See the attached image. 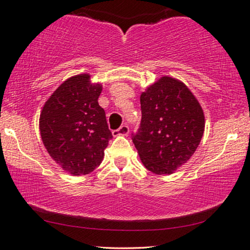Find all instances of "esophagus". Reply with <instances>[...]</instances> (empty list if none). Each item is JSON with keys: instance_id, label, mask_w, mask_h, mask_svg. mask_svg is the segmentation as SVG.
<instances>
[{"instance_id": "obj_1", "label": "esophagus", "mask_w": 250, "mask_h": 250, "mask_svg": "<svg viewBox=\"0 0 250 250\" xmlns=\"http://www.w3.org/2000/svg\"><path fill=\"white\" fill-rule=\"evenodd\" d=\"M112 133H113V136H125V135H128V133H129V125H122L119 129L113 130Z\"/></svg>"}]
</instances>
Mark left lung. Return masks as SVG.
<instances>
[{
	"mask_svg": "<svg viewBox=\"0 0 250 250\" xmlns=\"http://www.w3.org/2000/svg\"><path fill=\"white\" fill-rule=\"evenodd\" d=\"M142 121L132 142L147 170L171 174L186 163L202 140L205 119L187 86L163 77L140 96Z\"/></svg>",
	"mask_w": 250,
	"mask_h": 250,
	"instance_id": "obj_1",
	"label": "left lung"
}]
</instances>
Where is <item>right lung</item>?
<instances>
[{"label":"right lung","mask_w":250,"mask_h":250,"mask_svg":"<svg viewBox=\"0 0 250 250\" xmlns=\"http://www.w3.org/2000/svg\"><path fill=\"white\" fill-rule=\"evenodd\" d=\"M100 83L89 75L71 77L56 89L41 113L44 146L61 167L73 175L88 174L101 164L112 132L98 105Z\"/></svg>","instance_id":"1"}]
</instances>
